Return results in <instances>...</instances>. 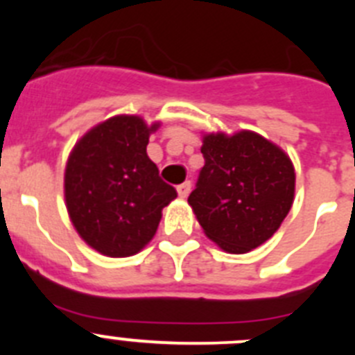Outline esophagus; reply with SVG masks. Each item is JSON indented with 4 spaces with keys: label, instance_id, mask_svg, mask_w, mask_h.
Here are the masks:
<instances>
[{
    "label": "esophagus",
    "instance_id": "34e87169",
    "mask_svg": "<svg viewBox=\"0 0 355 355\" xmlns=\"http://www.w3.org/2000/svg\"><path fill=\"white\" fill-rule=\"evenodd\" d=\"M190 190H192V183H190V181H184V183H181L180 187H178V196H180L181 199H187Z\"/></svg>",
    "mask_w": 355,
    "mask_h": 355
}]
</instances>
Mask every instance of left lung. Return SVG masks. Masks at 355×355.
<instances>
[{"instance_id":"obj_1","label":"left lung","mask_w":355,"mask_h":355,"mask_svg":"<svg viewBox=\"0 0 355 355\" xmlns=\"http://www.w3.org/2000/svg\"><path fill=\"white\" fill-rule=\"evenodd\" d=\"M205 167L188 205L206 236L229 254L263 245L281 227L295 197V168L274 142L249 130L206 133Z\"/></svg>"}]
</instances>
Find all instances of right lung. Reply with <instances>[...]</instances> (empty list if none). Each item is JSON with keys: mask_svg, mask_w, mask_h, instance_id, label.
Returning <instances> with one entry per match:
<instances>
[{"mask_svg": "<svg viewBox=\"0 0 355 355\" xmlns=\"http://www.w3.org/2000/svg\"><path fill=\"white\" fill-rule=\"evenodd\" d=\"M139 115H115L72 147L64 174L69 218L81 240L108 258L140 252L156 234L162 209L178 197L147 156L149 135Z\"/></svg>", "mask_w": 355, "mask_h": 355, "instance_id": "right-lung-1", "label": "right lung"}]
</instances>
